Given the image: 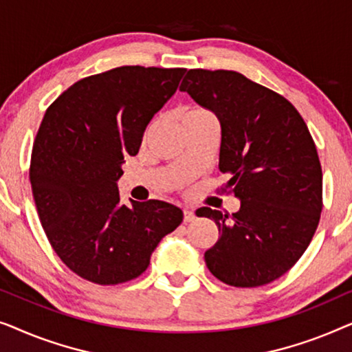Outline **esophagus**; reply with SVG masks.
Segmentation results:
<instances>
[{"instance_id":"34e87169","label":"esophagus","mask_w":352,"mask_h":352,"mask_svg":"<svg viewBox=\"0 0 352 352\" xmlns=\"http://www.w3.org/2000/svg\"><path fill=\"white\" fill-rule=\"evenodd\" d=\"M184 221L186 223H192V221H195V213L190 208H184Z\"/></svg>"}]
</instances>
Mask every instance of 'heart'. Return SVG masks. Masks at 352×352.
Listing matches in <instances>:
<instances>
[{"instance_id": "heart-1", "label": "heart", "mask_w": 352, "mask_h": 352, "mask_svg": "<svg viewBox=\"0 0 352 352\" xmlns=\"http://www.w3.org/2000/svg\"><path fill=\"white\" fill-rule=\"evenodd\" d=\"M205 118H213L210 115V112H206V110L200 109V107H190L186 110L184 117H182V123L186 122H197V120H205Z\"/></svg>"}]
</instances>
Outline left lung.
<instances>
[{
  "mask_svg": "<svg viewBox=\"0 0 352 352\" xmlns=\"http://www.w3.org/2000/svg\"><path fill=\"white\" fill-rule=\"evenodd\" d=\"M181 91L221 123L223 194L237 213L208 206L219 239L205 252L210 272L232 287L271 283L302 256L319 226L322 166L309 129L290 100L234 70L192 69Z\"/></svg>",
  "mask_w": 352,
  "mask_h": 352,
  "instance_id": "1",
  "label": "left lung"
}]
</instances>
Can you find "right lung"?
<instances>
[{
  "instance_id": "add662e5",
  "label": "right lung",
  "mask_w": 352,
  "mask_h": 352,
  "mask_svg": "<svg viewBox=\"0 0 352 352\" xmlns=\"http://www.w3.org/2000/svg\"><path fill=\"white\" fill-rule=\"evenodd\" d=\"M186 69L124 65L91 75L50 107L33 142L30 184L41 226L70 271L117 285L146 271L182 211L160 200L120 201L117 181Z\"/></svg>"
}]
</instances>
